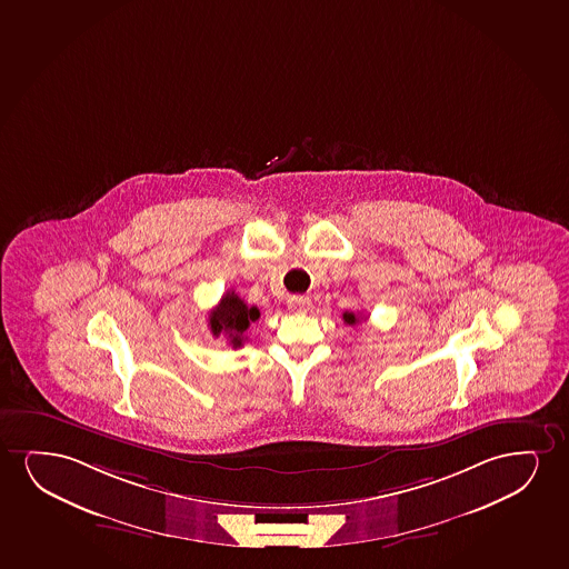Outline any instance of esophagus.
<instances>
[{
  "label": "esophagus",
  "instance_id": "34e87169",
  "mask_svg": "<svg viewBox=\"0 0 569 569\" xmlns=\"http://www.w3.org/2000/svg\"><path fill=\"white\" fill-rule=\"evenodd\" d=\"M289 309L293 312H307L310 309V299L305 296H293L288 299Z\"/></svg>",
  "mask_w": 569,
  "mask_h": 569
}]
</instances>
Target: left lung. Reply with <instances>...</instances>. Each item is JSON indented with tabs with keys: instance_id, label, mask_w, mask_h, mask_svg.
Wrapping results in <instances>:
<instances>
[{
	"instance_id": "1",
	"label": "left lung",
	"mask_w": 569,
	"mask_h": 569,
	"mask_svg": "<svg viewBox=\"0 0 569 569\" xmlns=\"http://www.w3.org/2000/svg\"><path fill=\"white\" fill-rule=\"evenodd\" d=\"M359 320H367V318H362L361 315L357 317L355 312H343V322L349 326H355Z\"/></svg>"
}]
</instances>
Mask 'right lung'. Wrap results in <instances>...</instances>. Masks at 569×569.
I'll list each match as a JSON object with an SVG mask.
<instances>
[{"label": "right lung", "instance_id": "add662e5", "mask_svg": "<svg viewBox=\"0 0 569 569\" xmlns=\"http://www.w3.org/2000/svg\"><path fill=\"white\" fill-rule=\"evenodd\" d=\"M260 318V310L257 307H249L236 291H228L220 299L216 309L210 310L208 326L214 338L226 336L229 346L241 347L244 341L247 328L257 322Z\"/></svg>", "mask_w": 569, "mask_h": 569}]
</instances>
